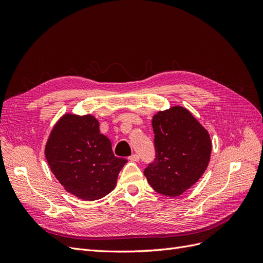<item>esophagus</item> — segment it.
<instances>
[{
  "mask_svg": "<svg viewBox=\"0 0 263 263\" xmlns=\"http://www.w3.org/2000/svg\"><path fill=\"white\" fill-rule=\"evenodd\" d=\"M128 159H129L130 161H133V162H137V161H139V156L136 155V154H134Z\"/></svg>",
  "mask_w": 263,
  "mask_h": 263,
  "instance_id": "esophagus-1",
  "label": "esophagus"
}]
</instances>
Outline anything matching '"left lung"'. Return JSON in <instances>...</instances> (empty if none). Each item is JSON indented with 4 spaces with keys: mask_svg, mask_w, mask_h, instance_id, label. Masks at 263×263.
Segmentation results:
<instances>
[{
    "mask_svg": "<svg viewBox=\"0 0 263 263\" xmlns=\"http://www.w3.org/2000/svg\"><path fill=\"white\" fill-rule=\"evenodd\" d=\"M153 128L156 156L144 173L156 192L179 196L208 168L212 151L209 132L181 106L156 114Z\"/></svg>",
    "mask_w": 263,
    "mask_h": 263,
    "instance_id": "1",
    "label": "left lung"
}]
</instances>
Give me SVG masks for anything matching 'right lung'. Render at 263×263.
<instances>
[{
	"instance_id": "1",
	"label": "right lung",
	"mask_w": 263,
	"mask_h": 263,
	"mask_svg": "<svg viewBox=\"0 0 263 263\" xmlns=\"http://www.w3.org/2000/svg\"><path fill=\"white\" fill-rule=\"evenodd\" d=\"M45 156L67 192L84 201L99 200L113 191L127 162L114 156L112 142L100 133L92 115L62 116L50 133Z\"/></svg>"
}]
</instances>
